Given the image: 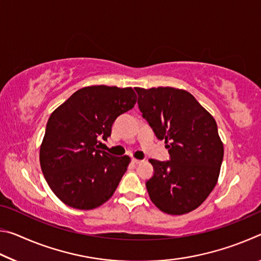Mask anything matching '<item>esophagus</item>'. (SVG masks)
Here are the masks:
<instances>
[{
	"label": "esophagus",
	"mask_w": 261,
	"mask_h": 261,
	"mask_svg": "<svg viewBox=\"0 0 261 261\" xmlns=\"http://www.w3.org/2000/svg\"><path fill=\"white\" fill-rule=\"evenodd\" d=\"M132 162H134L135 163V165H139V163H141V162H143V161H141V160H138V159H132Z\"/></svg>",
	"instance_id": "34e87169"
}]
</instances>
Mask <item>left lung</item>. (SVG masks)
Instances as JSON below:
<instances>
[{
  "instance_id": "left-lung-1",
  "label": "left lung",
  "mask_w": 261,
  "mask_h": 261,
  "mask_svg": "<svg viewBox=\"0 0 261 261\" xmlns=\"http://www.w3.org/2000/svg\"><path fill=\"white\" fill-rule=\"evenodd\" d=\"M138 107L158 139L165 140L170 161L151 159L146 182L159 210L182 215L199 207L218 183L223 144L214 117L188 91L174 87L135 88Z\"/></svg>"
}]
</instances>
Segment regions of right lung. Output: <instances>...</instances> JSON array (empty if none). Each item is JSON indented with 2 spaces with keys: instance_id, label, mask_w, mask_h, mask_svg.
Returning <instances> with one entry per match:
<instances>
[{
  "instance_id": "obj_1",
  "label": "right lung",
  "mask_w": 261,
  "mask_h": 261,
  "mask_svg": "<svg viewBox=\"0 0 261 261\" xmlns=\"http://www.w3.org/2000/svg\"><path fill=\"white\" fill-rule=\"evenodd\" d=\"M131 87H83L57 107L47 122L40 146V166L48 185L65 205L93 210L110 199L130 158L99 149L115 120L134 108Z\"/></svg>"
}]
</instances>
